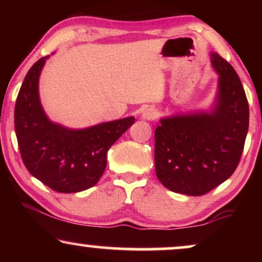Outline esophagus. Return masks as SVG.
<instances>
[{
	"mask_svg": "<svg viewBox=\"0 0 262 262\" xmlns=\"http://www.w3.org/2000/svg\"><path fill=\"white\" fill-rule=\"evenodd\" d=\"M142 117L143 119L146 120H155L157 119V117H159V112H157V110L154 108V107H148V108H145L142 112Z\"/></svg>",
	"mask_w": 262,
	"mask_h": 262,
	"instance_id": "obj_1",
	"label": "esophagus"
}]
</instances>
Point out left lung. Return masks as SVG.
Masks as SVG:
<instances>
[{"label": "left lung", "mask_w": 262, "mask_h": 262, "mask_svg": "<svg viewBox=\"0 0 262 262\" xmlns=\"http://www.w3.org/2000/svg\"><path fill=\"white\" fill-rule=\"evenodd\" d=\"M211 58L220 74L214 110L162 119L155 130L157 178L164 187L187 195L206 194L231 177L248 132V100L237 73L217 52Z\"/></svg>", "instance_id": "1"}]
</instances>
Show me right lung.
I'll return each mask as SVG.
<instances>
[{"label": "right lung", "instance_id": "1", "mask_svg": "<svg viewBox=\"0 0 262 262\" xmlns=\"http://www.w3.org/2000/svg\"><path fill=\"white\" fill-rule=\"evenodd\" d=\"M42 57L26 75L16 98L14 124L21 159L27 170L53 191L75 193L91 188L106 169L111 145L135 123L134 117L85 130H68L45 116L38 81Z\"/></svg>", "mask_w": 262, "mask_h": 262}]
</instances>
